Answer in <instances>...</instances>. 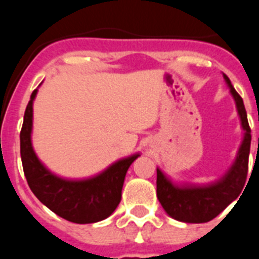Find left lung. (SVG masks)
<instances>
[{
  "label": "left lung",
  "mask_w": 259,
  "mask_h": 259,
  "mask_svg": "<svg viewBox=\"0 0 259 259\" xmlns=\"http://www.w3.org/2000/svg\"><path fill=\"white\" fill-rule=\"evenodd\" d=\"M230 92L236 104L241 127L244 130L241 145L236 159L221 179L206 185H178L157 168V197L164 211L171 218L184 223H206L221 214L237 198L245 185L250 152V127L242 98L223 74Z\"/></svg>",
  "instance_id": "8db88e82"
}]
</instances>
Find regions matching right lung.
<instances>
[{
  "instance_id": "right-lung-1",
  "label": "right lung",
  "mask_w": 259,
  "mask_h": 259,
  "mask_svg": "<svg viewBox=\"0 0 259 259\" xmlns=\"http://www.w3.org/2000/svg\"><path fill=\"white\" fill-rule=\"evenodd\" d=\"M36 95L37 89L32 92L20 131V157L29 188L40 202L66 221L79 224L104 221L120 202L125 174L140 154L119 159L101 174L88 179L71 180L53 174L41 163L32 146Z\"/></svg>"
}]
</instances>
